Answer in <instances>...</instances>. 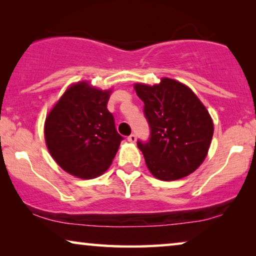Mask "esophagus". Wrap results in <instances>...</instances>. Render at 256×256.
Masks as SVG:
<instances>
[{
  "label": "esophagus",
  "instance_id": "obj_1",
  "mask_svg": "<svg viewBox=\"0 0 256 256\" xmlns=\"http://www.w3.org/2000/svg\"><path fill=\"white\" fill-rule=\"evenodd\" d=\"M136 140H138V138H136V135H134V134H132V135L128 138V141L130 142V143H135Z\"/></svg>",
  "mask_w": 256,
  "mask_h": 256
}]
</instances>
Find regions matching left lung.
Masks as SVG:
<instances>
[{
	"mask_svg": "<svg viewBox=\"0 0 256 256\" xmlns=\"http://www.w3.org/2000/svg\"><path fill=\"white\" fill-rule=\"evenodd\" d=\"M144 102L149 122L148 143L138 142L146 166L157 180L170 182L184 178L202 166L211 146L213 120L194 90L174 79L158 84H134Z\"/></svg>",
	"mask_w": 256,
	"mask_h": 256,
	"instance_id": "1",
	"label": "left lung"
}]
</instances>
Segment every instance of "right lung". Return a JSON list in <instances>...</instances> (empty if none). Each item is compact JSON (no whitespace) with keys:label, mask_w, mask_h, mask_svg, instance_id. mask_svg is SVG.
Masks as SVG:
<instances>
[{"label":"right lung","mask_w":256,"mask_h":256,"mask_svg":"<svg viewBox=\"0 0 256 256\" xmlns=\"http://www.w3.org/2000/svg\"><path fill=\"white\" fill-rule=\"evenodd\" d=\"M112 88L87 80L70 85L46 115L44 138L56 163L66 172L92 180L107 171L124 138L107 110Z\"/></svg>","instance_id":"1"}]
</instances>
